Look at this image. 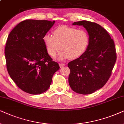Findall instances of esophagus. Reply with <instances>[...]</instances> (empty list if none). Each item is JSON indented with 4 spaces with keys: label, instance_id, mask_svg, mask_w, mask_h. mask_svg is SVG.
Instances as JSON below:
<instances>
[{
    "label": "esophagus",
    "instance_id": "obj_1",
    "mask_svg": "<svg viewBox=\"0 0 124 124\" xmlns=\"http://www.w3.org/2000/svg\"><path fill=\"white\" fill-rule=\"evenodd\" d=\"M65 65V64H63V63H59V66H60L61 68V67H63Z\"/></svg>",
    "mask_w": 124,
    "mask_h": 124
}]
</instances>
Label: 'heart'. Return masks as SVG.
<instances>
[{
	"mask_svg": "<svg viewBox=\"0 0 124 124\" xmlns=\"http://www.w3.org/2000/svg\"><path fill=\"white\" fill-rule=\"evenodd\" d=\"M43 42L47 53L55 57L59 48L61 59H75L80 57L86 52L90 44V36L86 31L76 28L61 26L53 31V36L45 34Z\"/></svg>",
	"mask_w": 124,
	"mask_h": 124,
	"instance_id": "1",
	"label": "heart"
}]
</instances>
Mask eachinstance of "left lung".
<instances>
[{
    "instance_id": "1",
    "label": "left lung",
    "mask_w": 124,
    "mask_h": 124,
    "mask_svg": "<svg viewBox=\"0 0 124 124\" xmlns=\"http://www.w3.org/2000/svg\"><path fill=\"white\" fill-rule=\"evenodd\" d=\"M72 25H83L90 36L86 52L67 64L70 86L78 93L88 95L104 85L116 62L115 42L107 31L97 23L83 20Z\"/></svg>"
}]
</instances>
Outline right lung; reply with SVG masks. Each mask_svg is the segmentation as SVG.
<instances>
[{
  "label": "right lung",
  "instance_id": "obj_1",
  "mask_svg": "<svg viewBox=\"0 0 124 124\" xmlns=\"http://www.w3.org/2000/svg\"><path fill=\"white\" fill-rule=\"evenodd\" d=\"M54 23L25 20L8 36L4 52L8 72L17 87L28 93L37 95L47 91L53 76L59 69L42 39Z\"/></svg>",
  "mask_w": 124,
  "mask_h": 124
}]
</instances>
